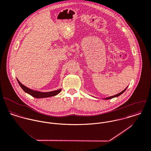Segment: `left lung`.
<instances>
[{
  "label": "left lung",
  "instance_id": "8db88e82",
  "mask_svg": "<svg viewBox=\"0 0 151 151\" xmlns=\"http://www.w3.org/2000/svg\"><path fill=\"white\" fill-rule=\"evenodd\" d=\"M127 87H126V88H125L122 91H121V93H118V94H116V95H115V96H111V97H106V98H104V99H103V100H109V99H113V98H115V97H118V96H119L120 95H121L123 93H124L125 91V90H127Z\"/></svg>",
  "mask_w": 151,
  "mask_h": 151
}]
</instances>
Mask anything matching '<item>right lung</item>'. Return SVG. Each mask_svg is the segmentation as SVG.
<instances>
[{
    "instance_id": "obj_1",
    "label": "right lung",
    "mask_w": 151,
    "mask_h": 151,
    "mask_svg": "<svg viewBox=\"0 0 151 151\" xmlns=\"http://www.w3.org/2000/svg\"><path fill=\"white\" fill-rule=\"evenodd\" d=\"M17 80L19 83V84L20 85V86L21 87V88L23 90V91L30 94V96H32V97L36 98V99H43V98H47V97H53L55 96H57V94H58L62 89L60 88L58 90H55V91H50V92H41V91H36V90H34L32 89H30L27 87H26L25 86H24L23 84H22L19 81V80L17 78Z\"/></svg>"
}]
</instances>
